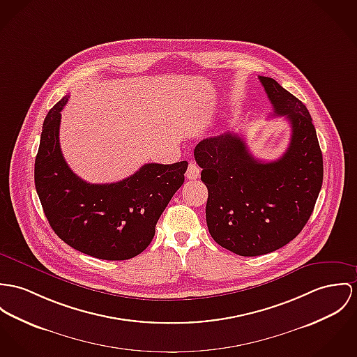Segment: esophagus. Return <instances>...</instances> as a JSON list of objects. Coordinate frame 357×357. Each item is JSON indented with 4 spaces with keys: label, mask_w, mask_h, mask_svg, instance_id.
I'll return each mask as SVG.
<instances>
[{
    "label": "esophagus",
    "mask_w": 357,
    "mask_h": 357,
    "mask_svg": "<svg viewBox=\"0 0 357 357\" xmlns=\"http://www.w3.org/2000/svg\"><path fill=\"white\" fill-rule=\"evenodd\" d=\"M199 174H201V169H199V167L195 165V163H190L189 167H188V171H186V178L188 179H197L198 176H199Z\"/></svg>",
    "instance_id": "1"
}]
</instances>
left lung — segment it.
Returning <instances> with one entry per match:
<instances>
[{"label": "left lung", "instance_id": "1", "mask_svg": "<svg viewBox=\"0 0 357 357\" xmlns=\"http://www.w3.org/2000/svg\"><path fill=\"white\" fill-rule=\"evenodd\" d=\"M292 136L275 162L255 159L243 138L227 132L197 144L194 158L208 188L206 224L220 246L264 255L295 239L310 219L324 181V159L311 115L275 79L258 77Z\"/></svg>", "mask_w": 357, "mask_h": 357}]
</instances>
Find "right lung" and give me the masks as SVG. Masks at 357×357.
I'll return each instance as SVG.
<instances>
[{
    "instance_id": "right-lung-1",
    "label": "right lung",
    "mask_w": 357,
    "mask_h": 357,
    "mask_svg": "<svg viewBox=\"0 0 357 357\" xmlns=\"http://www.w3.org/2000/svg\"><path fill=\"white\" fill-rule=\"evenodd\" d=\"M63 96L49 111L35 159V188L55 234L86 255L123 261L142 252L175 192L185 182L188 162L144 165L115 183L95 185L66 165L59 146Z\"/></svg>"
}]
</instances>
